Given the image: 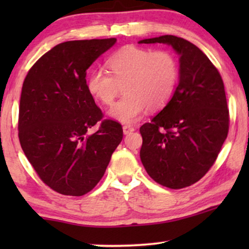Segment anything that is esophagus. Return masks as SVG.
Segmentation results:
<instances>
[{"instance_id":"esophagus-1","label":"esophagus","mask_w":249,"mask_h":249,"mask_svg":"<svg viewBox=\"0 0 249 249\" xmlns=\"http://www.w3.org/2000/svg\"><path fill=\"white\" fill-rule=\"evenodd\" d=\"M122 129H124V135L130 134V132H132V131L135 130V128L131 127V125H124V127H122Z\"/></svg>"}]
</instances>
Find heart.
Returning a JSON list of instances; mask_svg holds the SVG:
<instances>
[{"instance_id": "heart-1", "label": "heart", "mask_w": 249, "mask_h": 249, "mask_svg": "<svg viewBox=\"0 0 249 249\" xmlns=\"http://www.w3.org/2000/svg\"><path fill=\"white\" fill-rule=\"evenodd\" d=\"M111 73L102 68L91 70L86 80L91 96L111 104L124 84V95L107 114L122 124H134L146 107L159 110L168 104L179 81V63L169 51H153L129 45L108 57Z\"/></svg>"}]
</instances>
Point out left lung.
<instances>
[{"instance_id":"obj_1","label":"left lung","mask_w":249,"mask_h":249,"mask_svg":"<svg viewBox=\"0 0 249 249\" xmlns=\"http://www.w3.org/2000/svg\"><path fill=\"white\" fill-rule=\"evenodd\" d=\"M139 44H168L179 55V84L164 108L142 124L141 160L148 176L171 189L202 179L219 155L229 130L223 80L209 57L172 35Z\"/></svg>"}]
</instances>
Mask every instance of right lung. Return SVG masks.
Masks as SVG:
<instances>
[{"label": "right lung", "mask_w": 249, "mask_h": 249, "mask_svg": "<svg viewBox=\"0 0 249 249\" xmlns=\"http://www.w3.org/2000/svg\"><path fill=\"white\" fill-rule=\"evenodd\" d=\"M115 42L61 43L34 64L23 81L20 145L43 182L62 195L90 192L124 137L119 122L103 120L86 86L87 69ZM97 122L99 130L88 135Z\"/></svg>", "instance_id": "obj_1"}]
</instances>
